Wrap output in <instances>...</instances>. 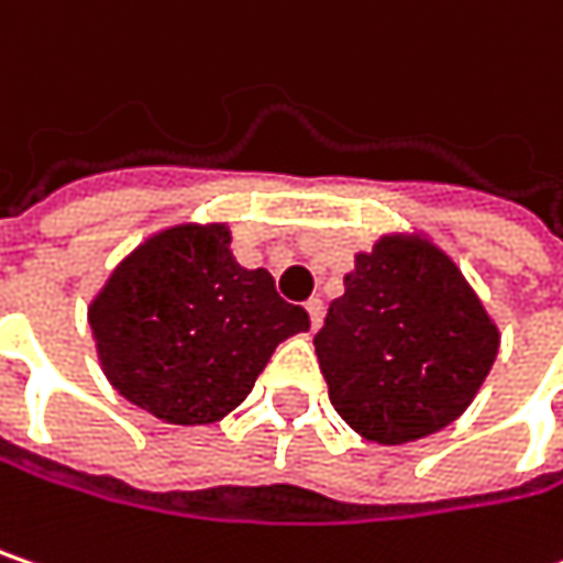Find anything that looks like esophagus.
I'll return each mask as SVG.
<instances>
[{"mask_svg":"<svg viewBox=\"0 0 563 563\" xmlns=\"http://www.w3.org/2000/svg\"><path fill=\"white\" fill-rule=\"evenodd\" d=\"M306 312H309V318H312V331H318V328H321V321H324V302L314 296V299L306 302Z\"/></svg>","mask_w":563,"mask_h":563,"instance_id":"1","label":"esophagus"}]
</instances>
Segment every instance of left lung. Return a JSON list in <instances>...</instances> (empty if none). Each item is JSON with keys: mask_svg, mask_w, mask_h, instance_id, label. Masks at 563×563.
Here are the masks:
<instances>
[{"mask_svg": "<svg viewBox=\"0 0 563 563\" xmlns=\"http://www.w3.org/2000/svg\"><path fill=\"white\" fill-rule=\"evenodd\" d=\"M497 350L500 331L478 292L420 232L360 251L314 334L334 411L379 446L423 440L462 417Z\"/></svg>", "mask_w": 563, "mask_h": 563, "instance_id": "obj_1", "label": "left lung"}]
</instances>
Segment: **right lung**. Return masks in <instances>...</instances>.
Masks as SVG:
<instances>
[{
    "label": "right lung",
    "mask_w": 563,
    "mask_h": 563,
    "mask_svg": "<svg viewBox=\"0 0 563 563\" xmlns=\"http://www.w3.org/2000/svg\"><path fill=\"white\" fill-rule=\"evenodd\" d=\"M225 222H181L133 249L88 306L101 369L165 423L200 427L235 411L280 341L309 312L274 277L232 257Z\"/></svg>",
    "instance_id": "1"
}]
</instances>
